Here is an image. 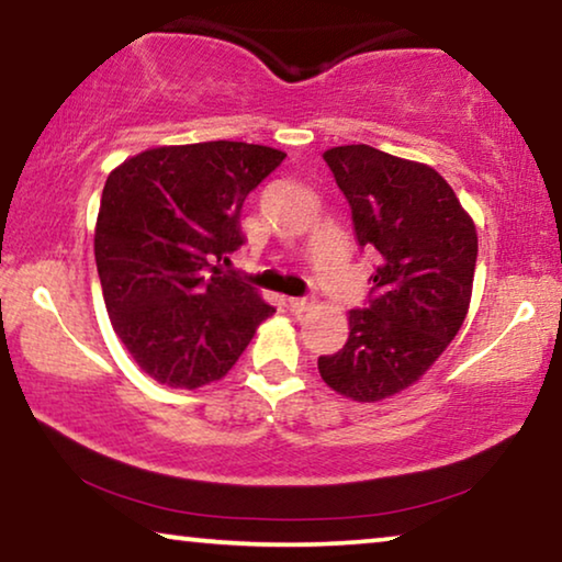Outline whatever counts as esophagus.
Segmentation results:
<instances>
[{
  "label": "esophagus",
  "mask_w": 562,
  "mask_h": 562,
  "mask_svg": "<svg viewBox=\"0 0 562 562\" xmlns=\"http://www.w3.org/2000/svg\"><path fill=\"white\" fill-rule=\"evenodd\" d=\"M288 305H290V311L292 313H305V311H311L313 307V300L311 297H290L288 300Z\"/></svg>",
  "instance_id": "esophagus-1"
}]
</instances>
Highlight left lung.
Wrapping results in <instances>:
<instances>
[{"mask_svg":"<svg viewBox=\"0 0 562 562\" xmlns=\"http://www.w3.org/2000/svg\"><path fill=\"white\" fill-rule=\"evenodd\" d=\"M351 205L361 249L376 251L367 305L349 313L344 349L318 359L330 390L392 397L432 367L463 326L476 270V226L428 165L369 145L323 153Z\"/></svg>","mask_w":562,"mask_h":562,"instance_id":"1","label":"left lung"}]
</instances>
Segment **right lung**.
<instances>
[{
  "instance_id": "1",
  "label": "right lung",
  "mask_w": 562,
  "mask_h": 562,
  "mask_svg": "<svg viewBox=\"0 0 562 562\" xmlns=\"http://www.w3.org/2000/svg\"><path fill=\"white\" fill-rule=\"evenodd\" d=\"M284 153L247 142L155 147L106 178L93 236L116 336L165 386L216 382L274 307L218 262L241 247V205Z\"/></svg>"
}]
</instances>
